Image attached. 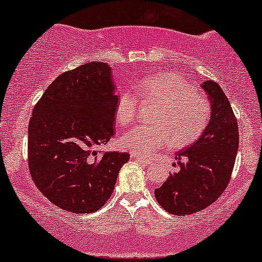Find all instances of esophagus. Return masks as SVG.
I'll list each match as a JSON object with an SVG mask.
<instances>
[{
  "label": "esophagus",
  "mask_w": 262,
  "mask_h": 262,
  "mask_svg": "<svg viewBox=\"0 0 262 262\" xmlns=\"http://www.w3.org/2000/svg\"><path fill=\"white\" fill-rule=\"evenodd\" d=\"M130 157L133 160H135V161H139L140 163H143V165H150L151 160L150 159H146V157H143V156H138V155H134V154H132Z\"/></svg>",
  "instance_id": "1"
}]
</instances>
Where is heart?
Segmentation results:
<instances>
[{
	"label": "heart",
	"instance_id": "obj_1",
	"mask_svg": "<svg viewBox=\"0 0 262 262\" xmlns=\"http://www.w3.org/2000/svg\"><path fill=\"white\" fill-rule=\"evenodd\" d=\"M139 96L160 103L152 117L155 124L138 125L122 138L124 149L147 156L171 144L187 146L200 138L210 119V102L206 96L190 86L176 72H163L147 77L137 86ZM138 99L124 91L119 95L115 117L121 125H128L137 116Z\"/></svg>",
	"mask_w": 262,
	"mask_h": 262
}]
</instances>
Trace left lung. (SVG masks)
Instances as JSON below:
<instances>
[{
    "mask_svg": "<svg viewBox=\"0 0 262 262\" xmlns=\"http://www.w3.org/2000/svg\"><path fill=\"white\" fill-rule=\"evenodd\" d=\"M201 88L210 100V121L199 139L176 152L181 169L155 189L157 203L173 215H190L215 203L228 185L238 152V122L228 97L212 80Z\"/></svg>",
    "mask_w": 262,
    "mask_h": 262,
    "instance_id": "1",
    "label": "left lung"
}]
</instances>
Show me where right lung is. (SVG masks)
<instances>
[{"label": "right lung", "instance_id": "add662e5", "mask_svg": "<svg viewBox=\"0 0 262 262\" xmlns=\"http://www.w3.org/2000/svg\"><path fill=\"white\" fill-rule=\"evenodd\" d=\"M118 96L107 63L90 62L56 78L33 110L28 129L31 178L59 209L97 211L112 195L127 152L99 155L115 135Z\"/></svg>", "mask_w": 262, "mask_h": 262}]
</instances>
